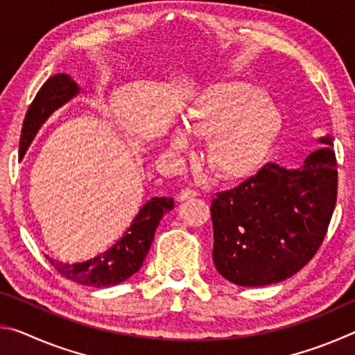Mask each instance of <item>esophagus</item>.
Segmentation results:
<instances>
[{
    "label": "esophagus",
    "mask_w": 355,
    "mask_h": 355,
    "mask_svg": "<svg viewBox=\"0 0 355 355\" xmlns=\"http://www.w3.org/2000/svg\"><path fill=\"white\" fill-rule=\"evenodd\" d=\"M196 196H197L196 191L186 188V189H182V191L178 192V194H177V200H178V202H183V200L192 199V197H196Z\"/></svg>",
    "instance_id": "obj_1"
}]
</instances>
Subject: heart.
Here are the masks:
<instances>
[{
	"instance_id": "heart-1",
	"label": "heart",
	"mask_w": 355,
	"mask_h": 355,
	"mask_svg": "<svg viewBox=\"0 0 355 355\" xmlns=\"http://www.w3.org/2000/svg\"><path fill=\"white\" fill-rule=\"evenodd\" d=\"M183 127L194 136H209L205 159L220 177L248 173L268 155L279 131V112L258 89L241 83H216L189 101ZM169 150L189 147L183 131L169 136Z\"/></svg>"
}]
</instances>
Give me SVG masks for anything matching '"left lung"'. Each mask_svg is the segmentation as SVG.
<instances>
[{"instance_id":"1","label":"left lung","mask_w":355,"mask_h":355,"mask_svg":"<svg viewBox=\"0 0 355 355\" xmlns=\"http://www.w3.org/2000/svg\"><path fill=\"white\" fill-rule=\"evenodd\" d=\"M321 142L332 146L330 137ZM338 172L334 150L307 156L300 169L264 164L211 202L213 261L239 286L279 284L320 249L332 219Z\"/></svg>"}]
</instances>
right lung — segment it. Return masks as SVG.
Wrapping results in <instances>:
<instances>
[{"mask_svg": "<svg viewBox=\"0 0 355 355\" xmlns=\"http://www.w3.org/2000/svg\"><path fill=\"white\" fill-rule=\"evenodd\" d=\"M78 92L80 87L67 73L48 78L33 100L23 122L19 148L20 158L25 156L45 120ZM172 208V197H153L139 209L130 227L111 248L76 263H62L46 257L48 261L62 277L80 285L101 288L122 284L141 269L153 243L156 227Z\"/></svg>", "mask_w": 355, "mask_h": 355, "instance_id": "add662e5", "label": "right lung"}]
</instances>
